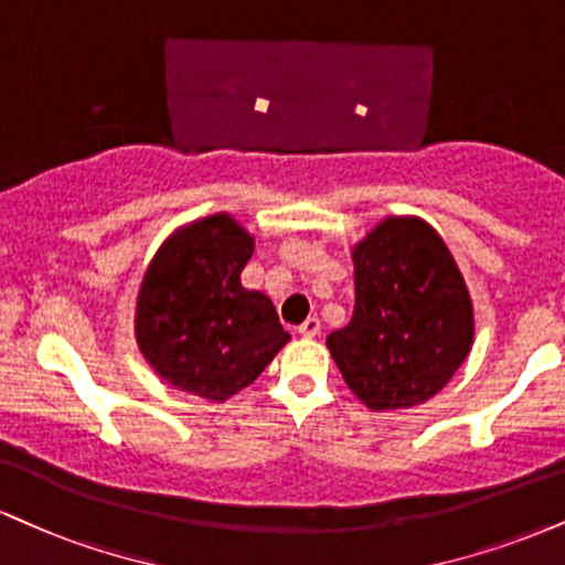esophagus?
Returning a JSON list of instances; mask_svg holds the SVG:
<instances>
[{
  "label": "esophagus",
  "mask_w": 565,
  "mask_h": 565,
  "mask_svg": "<svg viewBox=\"0 0 565 565\" xmlns=\"http://www.w3.org/2000/svg\"><path fill=\"white\" fill-rule=\"evenodd\" d=\"M297 331H300V334L308 337V339L318 337V334H321V321H318V318H308V321L300 323V329H297Z\"/></svg>",
  "instance_id": "obj_1"
}]
</instances>
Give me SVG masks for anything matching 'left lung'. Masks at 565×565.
<instances>
[{"label": "left lung", "instance_id": "left-lung-1", "mask_svg": "<svg viewBox=\"0 0 565 565\" xmlns=\"http://www.w3.org/2000/svg\"><path fill=\"white\" fill-rule=\"evenodd\" d=\"M352 260L355 312L326 339L337 369L373 411L426 403L473 342L471 297L450 249L424 221L386 217Z\"/></svg>", "mask_w": 565, "mask_h": 565}]
</instances>
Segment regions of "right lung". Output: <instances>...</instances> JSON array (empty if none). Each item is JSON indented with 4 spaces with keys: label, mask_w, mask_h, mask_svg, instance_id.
<instances>
[{
    "label": "right lung",
    "mask_w": 565,
    "mask_h": 565,
    "mask_svg": "<svg viewBox=\"0 0 565 565\" xmlns=\"http://www.w3.org/2000/svg\"><path fill=\"white\" fill-rule=\"evenodd\" d=\"M249 257L253 236L228 215H210L171 236L149 265L136 339L175 390L223 403L289 342L274 302L242 287Z\"/></svg>",
    "instance_id": "obj_1"
}]
</instances>
